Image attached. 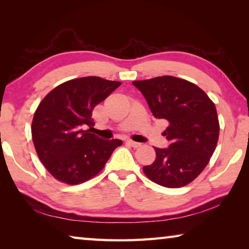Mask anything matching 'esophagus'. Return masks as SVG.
Wrapping results in <instances>:
<instances>
[{
  "label": "esophagus",
  "instance_id": "34e87169",
  "mask_svg": "<svg viewBox=\"0 0 249 249\" xmlns=\"http://www.w3.org/2000/svg\"><path fill=\"white\" fill-rule=\"evenodd\" d=\"M126 144L129 145V146H132L133 148H138V147L142 146L141 142H134V141H129V140L126 141Z\"/></svg>",
  "mask_w": 249,
  "mask_h": 249
}]
</instances>
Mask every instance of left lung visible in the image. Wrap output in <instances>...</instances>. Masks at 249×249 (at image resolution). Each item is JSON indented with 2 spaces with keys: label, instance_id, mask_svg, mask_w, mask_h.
<instances>
[{
  "label": "left lung",
  "instance_id": "obj_1",
  "mask_svg": "<svg viewBox=\"0 0 249 249\" xmlns=\"http://www.w3.org/2000/svg\"><path fill=\"white\" fill-rule=\"evenodd\" d=\"M133 84L156 119L168 122L162 134L171 142L168 148L155 147V161L142 170L162 187H184L204 170L216 148L220 123L215 104L195 83L172 75Z\"/></svg>",
  "mask_w": 249,
  "mask_h": 249
}]
</instances>
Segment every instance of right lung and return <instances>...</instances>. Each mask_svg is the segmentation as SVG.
Wrapping results in <instances>:
<instances>
[{
  "mask_svg": "<svg viewBox=\"0 0 249 249\" xmlns=\"http://www.w3.org/2000/svg\"><path fill=\"white\" fill-rule=\"evenodd\" d=\"M100 77H83L59 84L35 111L32 137L38 158L54 179L79 184L103 169L120 140H101L86 125H93L92 111L121 86Z\"/></svg>",
  "mask_w": 249,
  "mask_h": 249,
  "instance_id": "right-lung-1",
  "label": "right lung"
}]
</instances>
